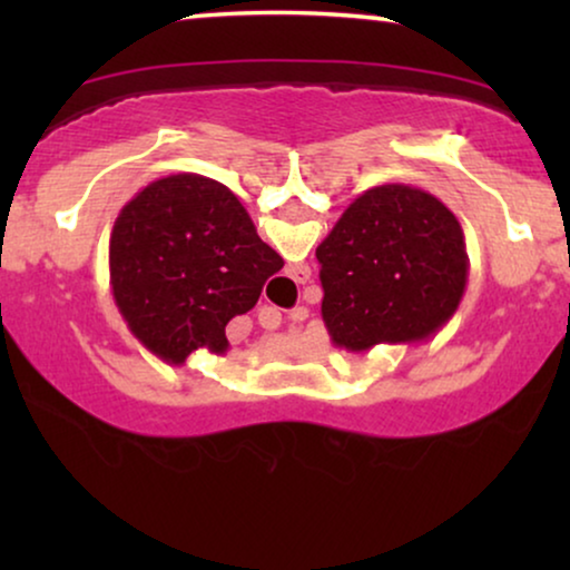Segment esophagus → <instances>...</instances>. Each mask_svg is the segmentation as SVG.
Masks as SVG:
<instances>
[{"label": "esophagus", "mask_w": 570, "mask_h": 570, "mask_svg": "<svg viewBox=\"0 0 570 570\" xmlns=\"http://www.w3.org/2000/svg\"><path fill=\"white\" fill-rule=\"evenodd\" d=\"M279 318H283V316H279L277 308H267V311H264V314H262L259 322H262L264 330H277Z\"/></svg>", "instance_id": "obj_1"}]
</instances>
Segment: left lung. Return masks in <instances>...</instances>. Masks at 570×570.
<instances>
[{"mask_svg":"<svg viewBox=\"0 0 570 570\" xmlns=\"http://www.w3.org/2000/svg\"><path fill=\"white\" fill-rule=\"evenodd\" d=\"M316 259L326 332L350 353L431 337L462 303L470 269L454 213L410 184L363 191Z\"/></svg>","mask_w":570,"mask_h":570,"instance_id":"1","label":"left lung"}]
</instances>
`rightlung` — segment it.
I'll use <instances>...</instances> for the list:
<instances>
[{"label":"right lung","mask_w":570,"mask_h":570,"mask_svg":"<svg viewBox=\"0 0 570 570\" xmlns=\"http://www.w3.org/2000/svg\"><path fill=\"white\" fill-rule=\"evenodd\" d=\"M275 254L228 186L197 174L158 178L114 223L116 308L160 361L181 365L202 347L225 355V324L256 306Z\"/></svg>","instance_id":"add662e5"}]
</instances>
